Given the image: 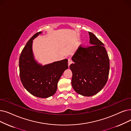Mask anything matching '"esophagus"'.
Listing matches in <instances>:
<instances>
[{
    "label": "esophagus",
    "instance_id": "1",
    "mask_svg": "<svg viewBox=\"0 0 131 131\" xmlns=\"http://www.w3.org/2000/svg\"><path fill=\"white\" fill-rule=\"evenodd\" d=\"M72 63V60L71 58H69L68 59V65L69 66H70V65Z\"/></svg>",
    "mask_w": 131,
    "mask_h": 131
}]
</instances>
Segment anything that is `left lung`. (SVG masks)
<instances>
[{
	"label": "left lung",
	"mask_w": 131,
	"mask_h": 131,
	"mask_svg": "<svg viewBox=\"0 0 131 131\" xmlns=\"http://www.w3.org/2000/svg\"><path fill=\"white\" fill-rule=\"evenodd\" d=\"M88 32L91 45H80L72 58L74 63L70 66L74 90L85 96H93L101 90L107 82L110 70L104 45L94 34Z\"/></svg>",
	"instance_id": "1"
}]
</instances>
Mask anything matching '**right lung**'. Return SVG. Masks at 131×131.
Masks as SVG:
<instances>
[{
    "label": "right lung",
    "instance_id": "1",
    "mask_svg": "<svg viewBox=\"0 0 131 131\" xmlns=\"http://www.w3.org/2000/svg\"><path fill=\"white\" fill-rule=\"evenodd\" d=\"M41 33H36L22 51L19 58L20 77L24 87L29 93L37 97L48 98L55 94L59 79L69 67L67 59L44 66L34 59L32 40Z\"/></svg>",
    "mask_w": 131,
    "mask_h": 131
}]
</instances>
